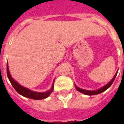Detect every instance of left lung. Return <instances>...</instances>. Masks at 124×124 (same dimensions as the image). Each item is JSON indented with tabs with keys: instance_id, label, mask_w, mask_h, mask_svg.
<instances>
[{
	"instance_id": "obj_1",
	"label": "left lung",
	"mask_w": 124,
	"mask_h": 124,
	"mask_svg": "<svg viewBox=\"0 0 124 124\" xmlns=\"http://www.w3.org/2000/svg\"><path fill=\"white\" fill-rule=\"evenodd\" d=\"M117 72H118V70L117 71V72L116 73V74L114 76V78H112V80L109 82V83L107 84L106 85H105L104 86H103L102 88H101L98 89V90H92V91H90V90H84V89L80 88H78L77 86L75 85V87L76 90H78V92H80L81 93H84V94H86V95H89V96H92V95H96V94H99V93H101V92H103L105 90H106L107 89H108L111 86L113 82H114V81L115 78L116 77V75H117Z\"/></svg>"
}]
</instances>
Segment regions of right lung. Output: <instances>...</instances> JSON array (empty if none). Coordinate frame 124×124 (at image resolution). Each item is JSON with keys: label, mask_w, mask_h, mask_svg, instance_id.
<instances>
[{"label": "right lung", "mask_w": 124, "mask_h": 124, "mask_svg": "<svg viewBox=\"0 0 124 124\" xmlns=\"http://www.w3.org/2000/svg\"><path fill=\"white\" fill-rule=\"evenodd\" d=\"M7 72L8 78L10 83H11V84L13 86V88L15 89V90L19 94L24 96V97H26V98H28L33 99V100H42V99H45L47 97H48L50 95V93L52 92L53 90H54V83H53L51 89H50V90H48V91L45 92H37L32 91L31 90L26 88H24V87H23L21 85H20L19 84L17 83L12 78V76H11L10 74L8 64H7Z\"/></svg>", "instance_id": "obj_1"}]
</instances>
